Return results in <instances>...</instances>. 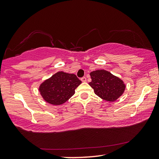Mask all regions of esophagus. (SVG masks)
I'll list each match as a JSON object with an SVG mask.
<instances>
[{
    "label": "esophagus",
    "instance_id": "esophagus-1",
    "mask_svg": "<svg viewBox=\"0 0 159 159\" xmlns=\"http://www.w3.org/2000/svg\"><path fill=\"white\" fill-rule=\"evenodd\" d=\"M86 80H87V79H86V77H83L82 79H81V81L82 82H86Z\"/></svg>",
    "mask_w": 159,
    "mask_h": 159
}]
</instances>
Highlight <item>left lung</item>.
<instances>
[{
  "instance_id": "1",
  "label": "left lung",
  "mask_w": 159,
  "mask_h": 159,
  "mask_svg": "<svg viewBox=\"0 0 159 159\" xmlns=\"http://www.w3.org/2000/svg\"><path fill=\"white\" fill-rule=\"evenodd\" d=\"M92 82L89 85L94 93L102 100L114 102L122 96L126 85L119 77L113 75L109 71L98 70L90 73Z\"/></svg>"
}]
</instances>
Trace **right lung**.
I'll list each match as a JSON object with an SVG mask.
<instances>
[{"label": "right lung", "mask_w": 159, "mask_h": 159, "mask_svg": "<svg viewBox=\"0 0 159 159\" xmlns=\"http://www.w3.org/2000/svg\"><path fill=\"white\" fill-rule=\"evenodd\" d=\"M81 83L75 74L60 71L40 84L39 92L47 103L61 105L75 93Z\"/></svg>", "instance_id": "add662e5"}]
</instances>
